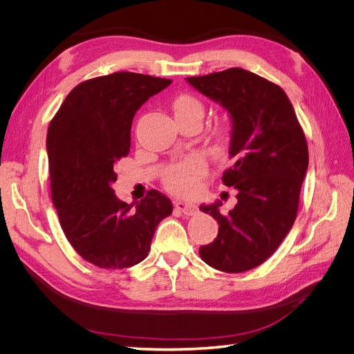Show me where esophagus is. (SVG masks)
Instances as JSON below:
<instances>
[{"instance_id": "1", "label": "esophagus", "mask_w": 354, "mask_h": 354, "mask_svg": "<svg viewBox=\"0 0 354 354\" xmlns=\"http://www.w3.org/2000/svg\"><path fill=\"white\" fill-rule=\"evenodd\" d=\"M174 207H176L177 211H180L181 214H185V216H194V214L196 212V207L194 205V203H189V202L176 201Z\"/></svg>"}]
</instances>
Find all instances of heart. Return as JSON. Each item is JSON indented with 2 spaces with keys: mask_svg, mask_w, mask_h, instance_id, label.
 I'll use <instances>...</instances> for the list:
<instances>
[{
  "mask_svg": "<svg viewBox=\"0 0 354 354\" xmlns=\"http://www.w3.org/2000/svg\"><path fill=\"white\" fill-rule=\"evenodd\" d=\"M176 118L196 116L203 118V106L192 95H181L174 102ZM223 137V131H218V138ZM207 162L198 155H192L181 162L171 167L164 177L165 187L178 196H194L198 194L201 177L205 174Z\"/></svg>",
  "mask_w": 354,
  "mask_h": 354,
  "instance_id": "obj_1",
  "label": "heart"
}]
</instances>
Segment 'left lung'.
I'll use <instances>...</instances> for the list:
<instances>
[{
	"label": "left lung",
	"instance_id": "1",
	"mask_svg": "<svg viewBox=\"0 0 354 354\" xmlns=\"http://www.w3.org/2000/svg\"><path fill=\"white\" fill-rule=\"evenodd\" d=\"M186 81L230 116L233 164L221 180L238 192L227 216L220 201L199 207L220 224L199 255L221 272L251 270L277 250L295 221L308 168L304 131L279 85L250 71L232 68Z\"/></svg>",
	"mask_w": 354,
	"mask_h": 354
}]
</instances>
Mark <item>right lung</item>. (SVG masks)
Instances as JSON below:
<instances>
[{
    "mask_svg": "<svg viewBox=\"0 0 354 354\" xmlns=\"http://www.w3.org/2000/svg\"><path fill=\"white\" fill-rule=\"evenodd\" d=\"M171 80L115 72L78 84L47 131L51 199L69 243L102 269H125L151 251L173 203L152 189L137 203L115 195V164L130 153L131 124Z\"/></svg>",
    "mask_w": 354,
    "mask_h": 354,
    "instance_id": "add662e5",
    "label": "right lung"
}]
</instances>
